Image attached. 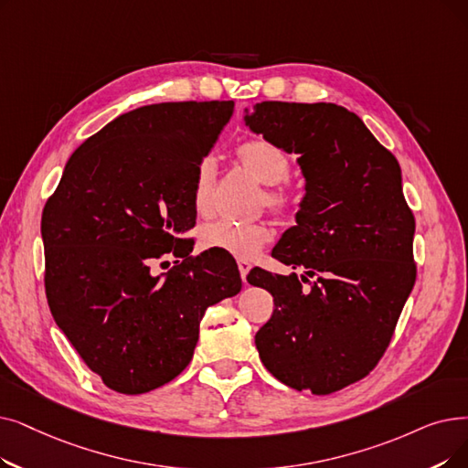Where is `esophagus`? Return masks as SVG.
<instances>
[{
  "label": "esophagus",
  "instance_id": "34e87169",
  "mask_svg": "<svg viewBox=\"0 0 468 468\" xmlns=\"http://www.w3.org/2000/svg\"><path fill=\"white\" fill-rule=\"evenodd\" d=\"M237 266H239L242 282H247V275H249V271H250V268H252V263H250L249 260H245V258H239V260H237Z\"/></svg>",
  "mask_w": 468,
  "mask_h": 468
}]
</instances>
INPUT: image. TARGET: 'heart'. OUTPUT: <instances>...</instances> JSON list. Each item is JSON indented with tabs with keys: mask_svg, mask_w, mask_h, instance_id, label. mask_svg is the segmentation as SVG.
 Returning <instances> with one entry per match:
<instances>
[{
	"mask_svg": "<svg viewBox=\"0 0 468 468\" xmlns=\"http://www.w3.org/2000/svg\"><path fill=\"white\" fill-rule=\"evenodd\" d=\"M237 158L258 184L270 186L263 191L261 205L281 218L294 212L296 200L291 189L281 184L291 174V160L277 145L266 139L245 141L237 149ZM214 191V165L212 160L200 162L193 187V207L198 214H208L212 208ZM271 239L268 223H233V221H212L200 229V245L208 250H221L237 258H252Z\"/></svg>",
	"mask_w": 468,
	"mask_h": 468,
	"instance_id": "b5f03b06",
	"label": "heart"
}]
</instances>
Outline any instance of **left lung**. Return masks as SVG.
<instances>
[{
  "instance_id": "1",
  "label": "left lung",
  "mask_w": 468,
  "mask_h": 468,
  "mask_svg": "<svg viewBox=\"0 0 468 468\" xmlns=\"http://www.w3.org/2000/svg\"><path fill=\"white\" fill-rule=\"evenodd\" d=\"M245 124L298 154L306 179L296 226L271 252L306 270L302 281L260 268L247 277L275 306L256 348L282 384L333 394L373 371L413 291L415 218L401 170L363 120L335 103L263 101L245 109ZM306 274L316 281L302 292Z\"/></svg>"
}]
</instances>
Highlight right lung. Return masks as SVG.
Listing matches in <instances>:
<instances>
[{
	"instance_id": "add662e5",
	"label": "right lung",
	"mask_w": 468,
	"mask_h": 468,
	"mask_svg": "<svg viewBox=\"0 0 468 468\" xmlns=\"http://www.w3.org/2000/svg\"><path fill=\"white\" fill-rule=\"evenodd\" d=\"M233 101L120 114L69 158L42 214L46 294L57 327L111 390L145 394L184 371L208 306L235 296L237 263L189 258L200 162ZM186 257L153 276L165 253ZM235 261V260H233Z\"/></svg>"
}]
</instances>
